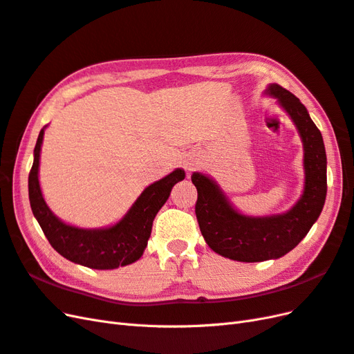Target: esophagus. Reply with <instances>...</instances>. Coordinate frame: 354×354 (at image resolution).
<instances>
[{
  "label": "esophagus",
  "mask_w": 354,
  "mask_h": 354,
  "mask_svg": "<svg viewBox=\"0 0 354 354\" xmlns=\"http://www.w3.org/2000/svg\"><path fill=\"white\" fill-rule=\"evenodd\" d=\"M196 165H197V163H194V161H188V160H187V161H185V169H187L188 171H191V170H193V169L196 167Z\"/></svg>",
  "instance_id": "34e87169"
}]
</instances>
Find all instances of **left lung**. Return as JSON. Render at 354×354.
<instances>
[{"mask_svg":"<svg viewBox=\"0 0 354 354\" xmlns=\"http://www.w3.org/2000/svg\"><path fill=\"white\" fill-rule=\"evenodd\" d=\"M274 96L294 121L304 145V193L286 214L246 216L237 212L214 179L194 171L197 188L196 215L209 248L241 262H261L286 255L307 236L326 198V153L320 130L297 96L279 84H270Z\"/></svg>","mask_w":354,"mask_h":354,"instance_id":"8db88e82","label":"left lung"}]
</instances>
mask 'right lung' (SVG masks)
Listing matches in <instances>:
<instances>
[{
    "label": "right lung",
    "mask_w": 354,
    "mask_h": 354,
    "mask_svg": "<svg viewBox=\"0 0 354 354\" xmlns=\"http://www.w3.org/2000/svg\"><path fill=\"white\" fill-rule=\"evenodd\" d=\"M43 136L44 129L39 132L34 148V163L29 171L28 189L32 214L48 243L64 258L95 270H113L138 261L147 248L157 212L166 203L171 187L185 178V171L176 169L147 187L115 225L95 230L78 228L56 218L43 198L38 180Z\"/></svg>",
    "instance_id": "right-lung-1"
}]
</instances>
